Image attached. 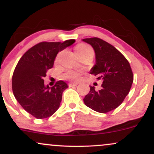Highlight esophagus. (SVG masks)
Here are the masks:
<instances>
[{
	"label": "esophagus",
	"mask_w": 154,
	"mask_h": 154,
	"mask_svg": "<svg viewBox=\"0 0 154 154\" xmlns=\"http://www.w3.org/2000/svg\"><path fill=\"white\" fill-rule=\"evenodd\" d=\"M78 85V83L77 82H69V87H74V86H77Z\"/></svg>",
	"instance_id": "esophagus-1"
}]
</instances>
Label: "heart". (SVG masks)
<instances>
[{"mask_svg": "<svg viewBox=\"0 0 154 154\" xmlns=\"http://www.w3.org/2000/svg\"><path fill=\"white\" fill-rule=\"evenodd\" d=\"M75 51L78 56L90 54V53H93V48L86 43L78 44L75 48ZM59 55H58L56 56V61H57L58 59H59ZM79 76H80V72L76 71V70H68V71H66L63 74V78L66 79H71V80H76V79L79 78Z\"/></svg>", "mask_w": 154, "mask_h": 154, "instance_id": "heart-1", "label": "heart"}]
</instances>
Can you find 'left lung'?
Returning <instances> with one entry per match:
<instances>
[{
	"instance_id": "8db88e82",
	"label": "left lung",
	"mask_w": 154,
	"mask_h": 154,
	"mask_svg": "<svg viewBox=\"0 0 154 154\" xmlns=\"http://www.w3.org/2000/svg\"><path fill=\"white\" fill-rule=\"evenodd\" d=\"M95 53V64L91 74L102 79L101 89L95 91L90 86V92L83 99L88 107L99 113L109 112L123 102L133 82L130 63L115 47L98 38L83 39Z\"/></svg>"
}]
</instances>
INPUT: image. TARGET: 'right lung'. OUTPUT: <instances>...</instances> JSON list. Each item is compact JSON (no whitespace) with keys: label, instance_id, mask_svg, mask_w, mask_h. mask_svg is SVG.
<instances>
[{"label":"right lung","instance_id":"add662e5","mask_svg":"<svg viewBox=\"0 0 154 154\" xmlns=\"http://www.w3.org/2000/svg\"><path fill=\"white\" fill-rule=\"evenodd\" d=\"M75 40L41 42L29 48L19 59L12 77V90L16 99L26 112L37 119H45L59 108L62 93L68 85L59 80L53 87L44 85L46 72L54 66L59 51Z\"/></svg>","mask_w":154,"mask_h":154}]
</instances>
